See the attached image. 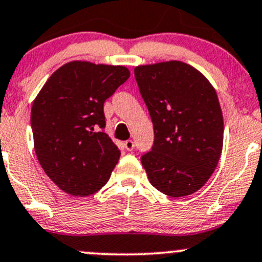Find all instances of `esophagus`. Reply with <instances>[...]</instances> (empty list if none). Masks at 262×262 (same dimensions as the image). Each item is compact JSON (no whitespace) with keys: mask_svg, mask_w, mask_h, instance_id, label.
Instances as JSON below:
<instances>
[{"mask_svg":"<svg viewBox=\"0 0 262 262\" xmlns=\"http://www.w3.org/2000/svg\"><path fill=\"white\" fill-rule=\"evenodd\" d=\"M124 148H125L126 150H133L134 149V142L133 141H125L124 142Z\"/></svg>","mask_w":262,"mask_h":262,"instance_id":"obj_1","label":"esophagus"}]
</instances>
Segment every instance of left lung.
Returning a JSON list of instances; mask_svg holds the SVG:
<instances>
[{
    "label": "left lung",
    "mask_w": 262,
    "mask_h": 262,
    "mask_svg": "<svg viewBox=\"0 0 262 262\" xmlns=\"http://www.w3.org/2000/svg\"><path fill=\"white\" fill-rule=\"evenodd\" d=\"M134 76L155 132L152 150L141 158L148 180L168 196L194 194L209 180L223 148L215 89L181 60L137 66Z\"/></svg>",
    "instance_id": "obj_1"
}]
</instances>
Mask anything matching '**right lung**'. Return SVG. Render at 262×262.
<instances>
[{"instance_id": "1", "label": "right lung", "mask_w": 262, "mask_h": 262, "mask_svg": "<svg viewBox=\"0 0 262 262\" xmlns=\"http://www.w3.org/2000/svg\"><path fill=\"white\" fill-rule=\"evenodd\" d=\"M129 76L124 66L72 60L58 68L34 99L36 157L67 194L87 196L110 179L120 150L102 132L104 102Z\"/></svg>"}]
</instances>
